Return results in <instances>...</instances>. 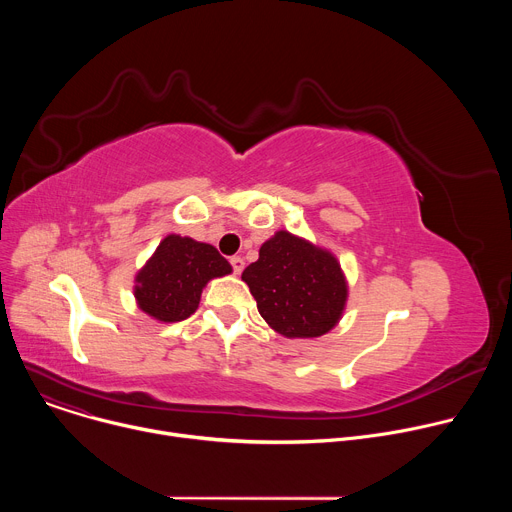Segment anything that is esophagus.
I'll use <instances>...</instances> for the list:
<instances>
[{"label":"esophagus","mask_w":512,"mask_h":512,"mask_svg":"<svg viewBox=\"0 0 512 512\" xmlns=\"http://www.w3.org/2000/svg\"><path fill=\"white\" fill-rule=\"evenodd\" d=\"M231 265H233V271L239 275L243 269H245V261L241 257H231Z\"/></svg>","instance_id":"34e87169"}]
</instances>
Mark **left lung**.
Segmentation results:
<instances>
[{"label": "left lung", "mask_w": 512, "mask_h": 512, "mask_svg": "<svg viewBox=\"0 0 512 512\" xmlns=\"http://www.w3.org/2000/svg\"><path fill=\"white\" fill-rule=\"evenodd\" d=\"M241 279L261 318L285 338H318L342 318L348 281L338 259L298 235L277 231Z\"/></svg>", "instance_id": "1"}]
</instances>
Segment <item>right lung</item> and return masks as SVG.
Masks as SVG:
<instances>
[{
	"label": "right lung",
	"instance_id": "right-lung-1",
	"mask_svg": "<svg viewBox=\"0 0 512 512\" xmlns=\"http://www.w3.org/2000/svg\"><path fill=\"white\" fill-rule=\"evenodd\" d=\"M231 271V263L212 245L172 233L135 273L133 296L150 318L182 322L198 310L206 283Z\"/></svg>",
	"mask_w": 512,
	"mask_h": 512
}]
</instances>
